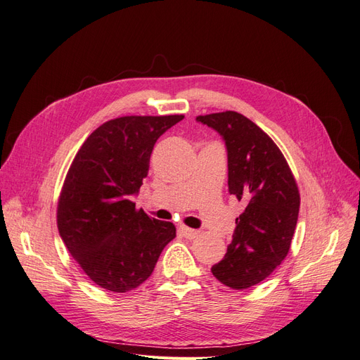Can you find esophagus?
<instances>
[{
    "label": "esophagus",
    "mask_w": 360,
    "mask_h": 360,
    "mask_svg": "<svg viewBox=\"0 0 360 360\" xmlns=\"http://www.w3.org/2000/svg\"><path fill=\"white\" fill-rule=\"evenodd\" d=\"M179 231L186 237V238H195L198 236V231L197 230H192V228H188V226H184V225H181L180 228H179Z\"/></svg>",
    "instance_id": "esophagus-1"
}]
</instances>
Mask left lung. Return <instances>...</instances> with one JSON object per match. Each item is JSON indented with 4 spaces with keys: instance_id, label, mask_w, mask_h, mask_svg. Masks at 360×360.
I'll return each mask as SVG.
<instances>
[{
    "instance_id": "left-lung-1",
    "label": "left lung",
    "mask_w": 360,
    "mask_h": 360,
    "mask_svg": "<svg viewBox=\"0 0 360 360\" xmlns=\"http://www.w3.org/2000/svg\"><path fill=\"white\" fill-rule=\"evenodd\" d=\"M197 122L222 136L228 191L246 204L212 274L226 287L245 290L264 281L287 257L299 216V189L281 150L245 115L226 111L200 115Z\"/></svg>"
}]
</instances>
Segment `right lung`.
<instances>
[{"label": "right lung", "mask_w": 360, "mask_h": 360, "mask_svg": "<svg viewBox=\"0 0 360 360\" xmlns=\"http://www.w3.org/2000/svg\"><path fill=\"white\" fill-rule=\"evenodd\" d=\"M184 115L120 117L85 139L63 184L57 224L64 245L96 285L139 287L174 237L171 222L135 209L156 141Z\"/></svg>", "instance_id": "1"}]
</instances>
